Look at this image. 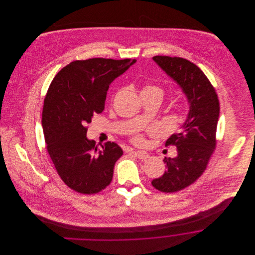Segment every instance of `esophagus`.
Segmentation results:
<instances>
[{"label": "esophagus", "instance_id": "34e87169", "mask_svg": "<svg viewBox=\"0 0 255 255\" xmlns=\"http://www.w3.org/2000/svg\"><path fill=\"white\" fill-rule=\"evenodd\" d=\"M131 153L140 160H146L147 158H149V155L145 151H132Z\"/></svg>", "mask_w": 255, "mask_h": 255}]
</instances>
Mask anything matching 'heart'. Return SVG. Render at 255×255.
<instances>
[{
  "mask_svg": "<svg viewBox=\"0 0 255 255\" xmlns=\"http://www.w3.org/2000/svg\"><path fill=\"white\" fill-rule=\"evenodd\" d=\"M141 94H155V95H158L160 96L161 98L163 97V94H164V91L163 89L158 86V85H154V84H146L145 86L142 88L141 90ZM132 140L134 143L138 144V145H141V144H144L145 140L143 138L142 135L140 134H135L133 137H132Z\"/></svg>",
  "mask_w": 255,
  "mask_h": 255,
  "instance_id": "1",
  "label": "heart"
}]
</instances>
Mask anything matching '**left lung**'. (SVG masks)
Masks as SVG:
<instances>
[{"mask_svg":"<svg viewBox=\"0 0 255 255\" xmlns=\"http://www.w3.org/2000/svg\"><path fill=\"white\" fill-rule=\"evenodd\" d=\"M153 60L178 82L190 105L181 131L166 141V146L177 147L178 156L165 157L167 171L151 182L157 190L171 193L187 187L206 170L217 143L220 104L210 80L190 61L169 56H155Z\"/></svg>","mask_w":255,"mask_h":255,"instance_id":"8db88e82","label":"left lung"}]
</instances>
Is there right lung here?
Segmentation results:
<instances>
[{
    "label": "right lung",
    "mask_w": 255,
    "mask_h": 255,
    "mask_svg": "<svg viewBox=\"0 0 255 255\" xmlns=\"http://www.w3.org/2000/svg\"><path fill=\"white\" fill-rule=\"evenodd\" d=\"M136 61L93 58L64 67L44 99L46 148L62 181L74 191L94 194L109 185L123 150L108 141L99 149L86 137L87 124L105 108L110 84Z\"/></svg>",
    "instance_id": "right-lung-1"
}]
</instances>
